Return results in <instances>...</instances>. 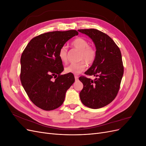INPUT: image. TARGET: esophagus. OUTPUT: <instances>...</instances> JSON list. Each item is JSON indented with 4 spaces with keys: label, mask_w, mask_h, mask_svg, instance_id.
<instances>
[{
    "label": "esophagus",
    "mask_w": 146,
    "mask_h": 146,
    "mask_svg": "<svg viewBox=\"0 0 146 146\" xmlns=\"http://www.w3.org/2000/svg\"><path fill=\"white\" fill-rule=\"evenodd\" d=\"M74 77H75V80H78V77L77 76H75Z\"/></svg>",
    "instance_id": "obj_1"
}]
</instances>
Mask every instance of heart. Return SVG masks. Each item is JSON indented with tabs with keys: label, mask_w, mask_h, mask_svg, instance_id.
I'll use <instances>...</instances> for the list:
<instances>
[{
	"label": "heart",
	"mask_w": 146,
	"mask_h": 146,
	"mask_svg": "<svg viewBox=\"0 0 146 146\" xmlns=\"http://www.w3.org/2000/svg\"><path fill=\"white\" fill-rule=\"evenodd\" d=\"M71 45L80 51L78 60L82 61L78 63H71L67 66L65 68V72L73 74H79L86 68L85 61L88 64L93 63L96 57V52L94 48L90 46V43L86 39L80 37L75 38L72 41ZM67 52V47L66 46L61 47L60 49L59 58L63 63H66L68 61Z\"/></svg>",
	"instance_id": "obj_1"
}]
</instances>
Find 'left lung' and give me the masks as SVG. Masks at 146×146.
Returning <instances> with one entry per match:
<instances>
[{
    "mask_svg": "<svg viewBox=\"0 0 146 146\" xmlns=\"http://www.w3.org/2000/svg\"><path fill=\"white\" fill-rule=\"evenodd\" d=\"M78 32L91 38L96 47V57L85 74L94 76L92 80L79 77L83 85L80 98L84 105L98 109L108 105L115 99L120 88L123 66L120 49L108 35L94 29H80Z\"/></svg>",
    "mask_w": 146,
    "mask_h": 146,
    "instance_id": "8db88e82",
    "label": "left lung"
}]
</instances>
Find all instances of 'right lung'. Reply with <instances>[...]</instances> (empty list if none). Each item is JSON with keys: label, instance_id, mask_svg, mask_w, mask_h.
Masks as SVG:
<instances>
[{"label": "right lung", "instance_id": "obj_1", "mask_svg": "<svg viewBox=\"0 0 146 146\" xmlns=\"http://www.w3.org/2000/svg\"><path fill=\"white\" fill-rule=\"evenodd\" d=\"M78 34L75 30L42 33L31 39L22 54V85L39 108L50 111L60 107L74 83L73 74L61 75L64 67L58 54L61 47Z\"/></svg>", "mask_w": 146, "mask_h": 146}]
</instances>
